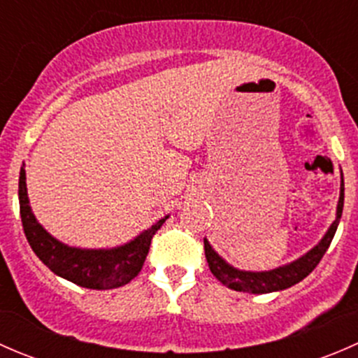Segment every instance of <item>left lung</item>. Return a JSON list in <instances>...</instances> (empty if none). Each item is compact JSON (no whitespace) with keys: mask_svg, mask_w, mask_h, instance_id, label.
I'll list each match as a JSON object with an SVG mask.
<instances>
[{"mask_svg":"<svg viewBox=\"0 0 358 358\" xmlns=\"http://www.w3.org/2000/svg\"><path fill=\"white\" fill-rule=\"evenodd\" d=\"M343 201H345V185H343L341 182V194H339L338 202V216H336L331 229L327 230L326 237L320 241L319 246H315L312 251L306 252L303 258L292 262L291 265L280 266V268L270 270V272H241V270H236L234 266L227 265V263L213 251L208 241L204 239V252L206 259H208L209 270H211L213 275H215L223 286L241 292L263 294V292H273L294 286L299 280L305 279L308 273H312L313 268L320 263L322 256L326 255L327 248H329L331 241H333L336 234V229H338L339 218H341Z\"/></svg>","mask_w":358,"mask_h":358,"instance_id":"obj_1","label":"left lung"}]
</instances>
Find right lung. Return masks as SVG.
<instances>
[{"label": "right lung", "mask_w": 358, "mask_h": 358, "mask_svg": "<svg viewBox=\"0 0 358 358\" xmlns=\"http://www.w3.org/2000/svg\"><path fill=\"white\" fill-rule=\"evenodd\" d=\"M19 202L24 234L36 256L53 273L88 289H112L135 279L149 255L150 241L168 218L166 216L159 220L156 225L140 234L126 246L117 249H76L53 239L36 222L29 208L24 169H20L19 176Z\"/></svg>", "instance_id": "add662e5"}]
</instances>
